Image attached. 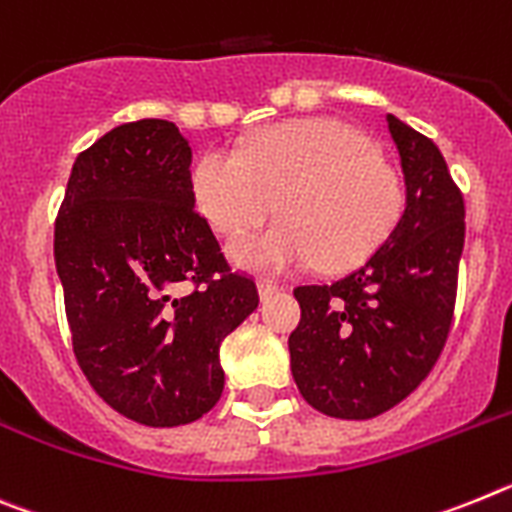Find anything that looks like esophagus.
Here are the masks:
<instances>
[{
  "instance_id": "34e87169",
  "label": "esophagus",
  "mask_w": 512,
  "mask_h": 512,
  "mask_svg": "<svg viewBox=\"0 0 512 512\" xmlns=\"http://www.w3.org/2000/svg\"><path fill=\"white\" fill-rule=\"evenodd\" d=\"M257 291H260V299L268 301L270 296H275V293H281V286L273 281H260L257 283Z\"/></svg>"
}]
</instances>
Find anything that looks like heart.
<instances>
[{
  "label": "heart",
  "mask_w": 512,
  "mask_h": 512,
  "mask_svg": "<svg viewBox=\"0 0 512 512\" xmlns=\"http://www.w3.org/2000/svg\"><path fill=\"white\" fill-rule=\"evenodd\" d=\"M203 216L224 237L275 226L239 239L231 255L262 273L319 262L348 270L379 250L404 213V182L366 133L337 118H299L262 128L244 151L213 149L193 172Z\"/></svg>",
  "instance_id": "heart-1"
}]
</instances>
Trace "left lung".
<instances>
[{"mask_svg": "<svg viewBox=\"0 0 512 512\" xmlns=\"http://www.w3.org/2000/svg\"><path fill=\"white\" fill-rule=\"evenodd\" d=\"M386 123L407 185L397 229L340 281L293 288V381L340 420H371L410 397L443 353L456 306L464 195L428 136L394 115Z\"/></svg>", "mask_w": 512, "mask_h": 512, "instance_id": "left-lung-1", "label": "left lung"}]
</instances>
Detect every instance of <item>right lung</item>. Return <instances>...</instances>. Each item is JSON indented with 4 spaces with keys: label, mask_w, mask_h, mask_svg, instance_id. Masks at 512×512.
<instances>
[{
    "label": "right lung",
    "mask_w": 512,
    "mask_h": 512,
    "mask_svg": "<svg viewBox=\"0 0 512 512\" xmlns=\"http://www.w3.org/2000/svg\"><path fill=\"white\" fill-rule=\"evenodd\" d=\"M193 151L170 121L123 123L84 149L53 229L71 348L92 389L149 428L206 415L219 348L260 304L195 211Z\"/></svg>",
    "instance_id": "add662e5"
}]
</instances>
